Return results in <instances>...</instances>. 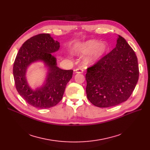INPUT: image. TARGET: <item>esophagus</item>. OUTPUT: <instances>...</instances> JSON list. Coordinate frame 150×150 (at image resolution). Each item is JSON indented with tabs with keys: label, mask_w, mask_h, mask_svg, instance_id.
I'll return each instance as SVG.
<instances>
[{
	"label": "esophagus",
	"mask_w": 150,
	"mask_h": 150,
	"mask_svg": "<svg viewBox=\"0 0 150 150\" xmlns=\"http://www.w3.org/2000/svg\"><path fill=\"white\" fill-rule=\"evenodd\" d=\"M84 72L83 68H78L75 70V72L77 74H82Z\"/></svg>",
	"instance_id": "1"
}]
</instances>
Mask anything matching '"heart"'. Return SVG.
I'll return each instance as SVG.
<instances>
[{
	"mask_svg": "<svg viewBox=\"0 0 150 150\" xmlns=\"http://www.w3.org/2000/svg\"><path fill=\"white\" fill-rule=\"evenodd\" d=\"M108 47L106 44H101L96 40H90L83 44L79 49V53L82 54L91 53L85 59L87 64H91L98 60L108 52Z\"/></svg>",
	"mask_w": 150,
	"mask_h": 150,
	"instance_id": "1",
	"label": "heart"
}]
</instances>
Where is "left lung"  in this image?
<instances>
[{
    "mask_svg": "<svg viewBox=\"0 0 150 150\" xmlns=\"http://www.w3.org/2000/svg\"><path fill=\"white\" fill-rule=\"evenodd\" d=\"M119 36L115 48L87 69L86 94L97 107L114 106L127 101L138 81L136 54L127 41Z\"/></svg>",
    "mask_w": 150,
    "mask_h": 150,
    "instance_id": "1",
    "label": "left lung"
}]
</instances>
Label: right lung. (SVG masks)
I'll return each mask as SVG.
<instances>
[{
    "mask_svg": "<svg viewBox=\"0 0 150 150\" xmlns=\"http://www.w3.org/2000/svg\"><path fill=\"white\" fill-rule=\"evenodd\" d=\"M59 43L48 33H41L28 39L23 44L14 60L13 76L20 96L33 107L45 109L56 106L62 100L73 70H62L57 66L56 59L51 53L57 51ZM42 60L50 67L46 84L41 89L31 90L27 85L25 72L30 63Z\"/></svg>",
    "mask_w": 150,
    "mask_h": 150,
    "instance_id": "add662e5",
    "label": "right lung"
}]
</instances>
